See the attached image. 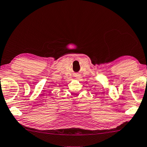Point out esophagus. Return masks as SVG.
<instances>
[{
	"label": "esophagus",
	"instance_id": "1",
	"mask_svg": "<svg viewBox=\"0 0 147 147\" xmlns=\"http://www.w3.org/2000/svg\"><path fill=\"white\" fill-rule=\"evenodd\" d=\"M75 77H76V78H79V74H76V75H75Z\"/></svg>",
	"mask_w": 147,
	"mask_h": 147
}]
</instances>
